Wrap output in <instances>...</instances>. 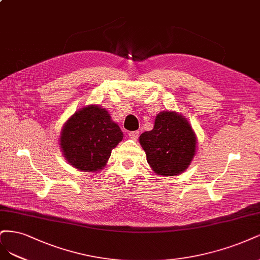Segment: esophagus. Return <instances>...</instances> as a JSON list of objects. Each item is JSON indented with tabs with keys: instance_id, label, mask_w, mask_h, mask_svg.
<instances>
[{
	"instance_id": "esophagus-1",
	"label": "esophagus",
	"mask_w": 260,
	"mask_h": 260,
	"mask_svg": "<svg viewBox=\"0 0 260 260\" xmlns=\"http://www.w3.org/2000/svg\"><path fill=\"white\" fill-rule=\"evenodd\" d=\"M128 136L131 139L133 140H137L138 136H139V132L138 131H133V132H128Z\"/></svg>"
}]
</instances>
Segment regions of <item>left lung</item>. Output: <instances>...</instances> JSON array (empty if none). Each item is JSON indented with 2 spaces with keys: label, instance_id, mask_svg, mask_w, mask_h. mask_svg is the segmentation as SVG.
Segmentation results:
<instances>
[{
  "label": "left lung",
  "instance_id": "obj_1",
  "mask_svg": "<svg viewBox=\"0 0 260 260\" xmlns=\"http://www.w3.org/2000/svg\"><path fill=\"white\" fill-rule=\"evenodd\" d=\"M139 141L148 163L158 175L182 173L196 154L194 133L188 121L175 112L158 113L153 129L142 133Z\"/></svg>",
  "mask_w": 260,
  "mask_h": 260
}]
</instances>
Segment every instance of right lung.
<instances>
[{"mask_svg": "<svg viewBox=\"0 0 260 260\" xmlns=\"http://www.w3.org/2000/svg\"><path fill=\"white\" fill-rule=\"evenodd\" d=\"M123 133L110 114L97 106L75 112L64 124L60 146L66 160L75 169L98 172L106 165Z\"/></svg>", "mask_w": 260, "mask_h": 260, "instance_id": "obj_1", "label": "right lung"}]
</instances>
